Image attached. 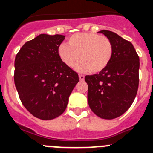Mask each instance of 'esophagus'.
Returning <instances> with one entry per match:
<instances>
[{"mask_svg": "<svg viewBox=\"0 0 153 153\" xmlns=\"http://www.w3.org/2000/svg\"><path fill=\"white\" fill-rule=\"evenodd\" d=\"M79 80L80 81H83L85 79V76L84 75H82V74H79Z\"/></svg>", "mask_w": 153, "mask_h": 153, "instance_id": "1", "label": "esophagus"}]
</instances>
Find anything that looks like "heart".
<instances>
[{"instance_id":"1","label":"heart","mask_w":153,"mask_h":153,"mask_svg":"<svg viewBox=\"0 0 153 153\" xmlns=\"http://www.w3.org/2000/svg\"><path fill=\"white\" fill-rule=\"evenodd\" d=\"M58 55L62 62L79 72L100 73L110 64L113 55V45L107 37L92 33L74 34L69 38L68 45L61 44Z\"/></svg>"}]
</instances>
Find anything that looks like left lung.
Here are the masks:
<instances>
[{
  "label": "left lung",
  "instance_id": "obj_1",
  "mask_svg": "<svg viewBox=\"0 0 153 153\" xmlns=\"http://www.w3.org/2000/svg\"><path fill=\"white\" fill-rule=\"evenodd\" d=\"M98 33L111 41L113 55L102 71L85 77L88 102L97 116L111 120L121 116L134 102L139 82V57L132 43L115 33L108 30Z\"/></svg>",
  "mask_w": 153,
  "mask_h": 153
}]
</instances>
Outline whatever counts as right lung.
I'll list each match as a JSON object with an SVG mask.
<instances>
[{
	"instance_id": "right-lung-1",
	"label": "right lung",
	"mask_w": 153,
	"mask_h": 153,
	"mask_svg": "<svg viewBox=\"0 0 153 153\" xmlns=\"http://www.w3.org/2000/svg\"><path fill=\"white\" fill-rule=\"evenodd\" d=\"M65 36L40 34L23 45L15 61L14 80L26 110L41 120L65 112L79 75L62 62L58 48Z\"/></svg>"
}]
</instances>
